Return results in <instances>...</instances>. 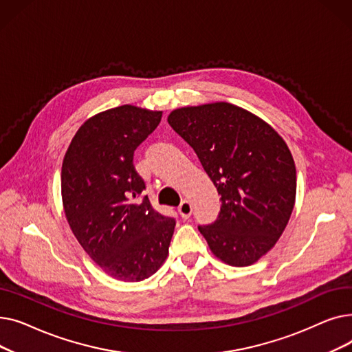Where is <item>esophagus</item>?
<instances>
[{
    "mask_svg": "<svg viewBox=\"0 0 352 352\" xmlns=\"http://www.w3.org/2000/svg\"><path fill=\"white\" fill-rule=\"evenodd\" d=\"M178 212H179V215H181L182 218H190L191 214H192V206H191V202L187 201V199H184V201L181 202V204H179V207H178Z\"/></svg>",
    "mask_w": 352,
    "mask_h": 352,
    "instance_id": "34e87169",
    "label": "esophagus"
}]
</instances>
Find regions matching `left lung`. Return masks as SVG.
Masks as SVG:
<instances>
[{
    "mask_svg": "<svg viewBox=\"0 0 352 352\" xmlns=\"http://www.w3.org/2000/svg\"><path fill=\"white\" fill-rule=\"evenodd\" d=\"M221 195V211L199 232L221 261L247 267L278 241L291 217L297 173L285 141L265 121L228 102L168 116Z\"/></svg>",
    "mask_w": 352,
    "mask_h": 352,
    "instance_id": "obj_1",
    "label": "left lung"
}]
</instances>
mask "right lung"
<instances>
[{
  "mask_svg": "<svg viewBox=\"0 0 352 352\" xmlns=\"http://www.w3.org/2000/svg\"><path fill=\"white\" fill-rule=\"evenodd\" d=\"M161 111L121 105L85 121L61 170L68 224L84 251L109 276L142 281L165 261L175 219L157 212L134 166V151Z\"/></svg>",
  "mask_w": 352,
  "mask_h": 352,
  "instance_id": "add662e5",
  "label": "right lung"
}]
</instances>
